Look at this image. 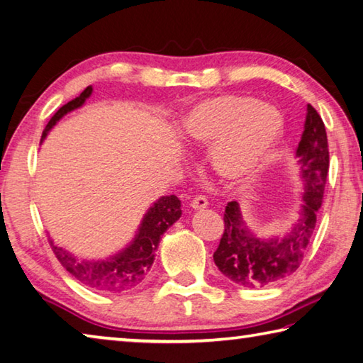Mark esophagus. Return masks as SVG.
Instances as JSON below:
<instances>
[{"label":"esophagus","instance_id":"esophagus-1","mask_svg":"<svg viewBox=\"0 0 363 363\" xmlns=\"http://www.w3.org/2000/svg\"><path fill=\"white\" fill-rule=\"evenodd\" d=\"M190 206H191V209H195V211H204L206 208H208V198L203 195H198L194 198V200H191Z\"/></svg>","mask_w":363,"mask_h":363}]
</instances>
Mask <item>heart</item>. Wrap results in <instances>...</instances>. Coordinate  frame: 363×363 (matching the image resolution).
Instances as JSON below:
<instances>
[{
	"mask_svg": "<svg viewBox=\"0 0 363 363\" xmlns=\"http://www.w3.org/2000/svg\"><path fill=\"white\" fill-rule=\"evenodd\" d=\"M285 127L275 105L248 96H218L196 104L181 121L190 147H209L211 168L228 182H245L259 172Z\"/></svg>",
	"mask_w": 363,
	"mask_h": 363,
	"instance_id": "obj_1",
	"label": "heart"
}]
</instances>
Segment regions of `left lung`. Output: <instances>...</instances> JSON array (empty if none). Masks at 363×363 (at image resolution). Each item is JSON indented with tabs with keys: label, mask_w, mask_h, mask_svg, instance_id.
<instances>
[{
	"label": "left lung",
	"mask_w": 363,
	"mask_h": 363,
	"mask_svg": "<svg viewBox=\"0 0 363 363\" xmlns=\"http://www.w3.org/2000/svg\"><path fill=\"white\" fill-rule=\"evenodd\" d=\"M296 159L302 182V204L299 218L283 236L258 238L247 228L239 203L226 204L225 231L214 252V262L236 285L259 288L286 279L301 266L313 236L329 172V146L323 119L310 104Z\"/></svg>",
	"instance_id": "obj_1"
}]
</instances>
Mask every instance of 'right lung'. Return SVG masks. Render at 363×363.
<instances>
[{
	"label": "right lung",
	"instance_id": "1",
	"mask_svg": "<svg viewBox=\"0 0 363 363\" xmlns=\"http://www.w3.org/2000/svg\"><path fill=\"white\" fill-rule=\"evenodd\" d=\"M91 94L92 86H88L74 101L62 105L48 121L42 132L40 143L47 138L48 132L58 124V121L67 113L83 106ZM181 214L179 198L174 195L160 196L141 218V223L130 244L105 259L77 258L66 248L56 245L53 239H50V245L62 267L83 285L97 291H105V293H121V291H129L138 286L145 280L147 272L151 271L155 259V250H157L163 233L179 220Z\"/></svg>",
	"mask_w": 363,
	"mask_h": 363
}]
</instances>
